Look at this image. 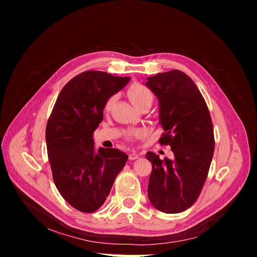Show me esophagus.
<instances>
[{"label":"esophagus","instance_id":"esophagus-1","mask_svg":"<svg viewBox=\"0 0 257 257\" xmlns=\"http://www.w3.org/2000/svg\"><path fill=\"white\" fill-rule=\"evenodd\" d=\"M139 157H141V154L137 153V152H135V151H133V152H131V153H130V155H128V159H130L131 161H134V160L139 159Z\"/></svg>","mask_w":257,"mask_h":257}]
</instances>
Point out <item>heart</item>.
<instances>
[{"label":"heart","mask_w":257,"mask_h":257,"mask_svg":"<svg viewBox=\"0 0 257 257\" xmlns=\"http://www.w3.org/2000/svg\"><path fill=\"white\" fill-rule=\"evenodd\" d=\"M127 96L130 100L132 102L136 108L141 107L145 104H152L153 102V93L148 89L145 85L141 83H134L132 84L130 89L127 90ZM112 103V98L108 99V102L106 103V109H109ZM141 132H133L131 134V137H138L141 136Z\"/></svg>","instance_id":"heart-1"}]
</instances>
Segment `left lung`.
I'll use <instances>...</instances> for the list:
<instances>
[{
	"label": "left lung",
	"instance_id": "8db88e82",
	"mask_svg": "<svg viewBox=\"0 0 257 257\" xmlns=\"http://www.w3.org/2000/svg\"><path fill=\"white\" fill-rule=\"evenodd\" d=\"M145 84L159 99V119L174 160L153 152L148 197L154 208L178 213L197 200L206 182L214 151L213 127L205 99L190 77L178 69L147 77Z\"/></svg>",
	"mask_w": 257,
	"mask_h": 257
}]
</instances>
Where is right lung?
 <instances>
[{
  "label": "right lung",
  "mask_w": 257,
  "mask_h": 257,
  "mask_svg": "<svg viewBox=\"0 0 257 257\" xmlns=\"http://www.w3.org/2000/svg\"><path fill=\"white\" fill-rule=\"evenodd\" d=\"M130 80L99 71L77 75L61 90L47 122L46 144L54 184L79 211L94 212L105 203L128 159L112 148L95 151L92 135L103 120L107 100Z\"/></svg>",
  "instance_id": "right-lung-1"
}]
</instances>
